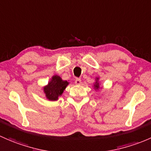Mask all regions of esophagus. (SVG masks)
Segmentation results:
<instances>
[{"label":"esophagus","instance_id":"34e87169","mask_svg":"<svg viewBox=\"0 0 151 151\" xmlns=\"http://www.w3.org/2000/svg\"><path fill=\"white\" fill-rule=\"evenodd\" d=\"M75 83H76V84L80 85L81 83V80L80 78H76L75 81Z\"/></svg>","mask_w":151,"mask_h":151}]
</instances>
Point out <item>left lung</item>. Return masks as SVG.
Masks as SVG:
<instances>
[{"mask_svg": "<svg viewBox=\"0 0 151 151\" xmlns=\"http://www.w3.org/2000/svg\"><path fill=\"white\" fill-rule=\"evenodd\" d=\"M98 79V78H97ZM94 86H95V88H99V83H96V84L94 85Z\"/></svg>", "mask_w": 151, "mask_h": 151, "instance_id": "8db88e82", "label": "left lung"}]
</instances>
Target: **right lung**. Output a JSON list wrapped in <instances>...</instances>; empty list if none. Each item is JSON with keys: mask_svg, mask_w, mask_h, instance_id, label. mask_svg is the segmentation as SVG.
Instances as JSON below:
<instances>
[{"mask_svg": "<svg viewBox=\"0 0 151 151\" xmlns=\"http://www.w3.org/2000/svg\"><path fill=\"white\" fill-rule=\"evenodd\" d=\"M68 85L67 81H63L60 76H54L48 86L43 88L46 97L49 100H57L59 96L62 95L63 91Z\"/></svg>", "mask_w": 151, "mask_h": 151, "instance_id": "1", "label": "right lung"}]
</instances>
